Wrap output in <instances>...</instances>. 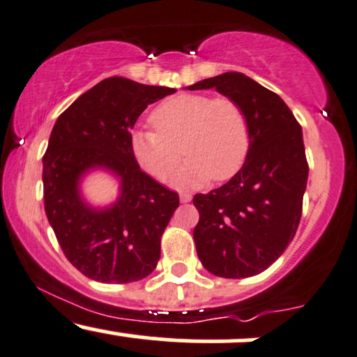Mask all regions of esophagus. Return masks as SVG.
Returning a JSON list of instances; mask_svg holds the SVG:
<instances>
[{
  "label": "esophagus",
  "instance_id": "34e87169",
  "mask_svg": "<svg viewBox=\"0 0 357 357\" xmlns=\"http://www.w3.org/2000/svg\"><path fill=\"white\" fill-rule=\"evenodd\" d=\"M190 200H192L190 194H187V192H182V194H180V202H182V204L190 202Z\"/></svg>",
  "mask_w": 357,
  "mask_h": 357
}]
</instances>
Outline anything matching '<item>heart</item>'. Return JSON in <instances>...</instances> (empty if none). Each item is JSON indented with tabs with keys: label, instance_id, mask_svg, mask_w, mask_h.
Returning a JSON list of instances; mask_svg holds the SVG:
<instances>
[{
	"label": "heart",
	"instance_id": "b5f03b06",
	"mask_svg": "<svg viewBox=\"0 0 357 357\" xmlns=\"http://www.w3.org/2000/svg\"><path fill=\"white\" fill-rule=\"evenodd\" d=\"M150 121L155 130H137L132 135V152L158 180L170 178L187 155L180 183L222 182L234 177L249 155V120L244 108L227 96H174L155 108Z\"/></svg>",
	"mask_w": 357,
	"mask_h": 357
}]
</instances>
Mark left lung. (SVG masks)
Wrapping results in <instances>:
<instances>
[{"label": "left lung", "instance_id": "left-lung-1", "mask_svg": "<svg viewBox=\"0 0 357 357\" xmlns=\"http://www.w3.org/2000/svg\"><path fill=\"white\" fill-rule=\"evenodd\" d=\"M205 88L244 108L250 149L227 183L195 194L197 255L213 275L250 278L278 261L299 227L309 174L303 130L278 93L245 75L229 71L188 90Z\"/></svg>", "mask_w": 357, "mask_h": 357}]
</instances>
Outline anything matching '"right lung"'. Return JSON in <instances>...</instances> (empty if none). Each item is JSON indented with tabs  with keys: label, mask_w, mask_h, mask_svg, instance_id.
Returning a JSON list of instances; mask_svg holds the SVG:
<instances>
[{
	"label": "right lung",
	"mask_w": 357,
	"mask_h": 357,
	"mask_svg": "<svg viewBox=\"0 0 357 357\" xmlns=\"http://www.w3.org/2000/svg\"><path fill=\"white\" fill-rule=\"evenodd\" d=\"M174 91L112 77L75 100L54 123L43 155L45 212L65 257L86 278L127 284L157 267L178 194L140 169L132 128L146 105ZM91 166L122 177L121 200L108 211L86 208L77 195L79 175Z\"/></svg>",
	"instance_id": "right-lung-1"
}]
</instances>
